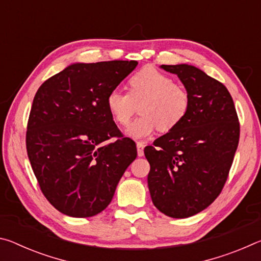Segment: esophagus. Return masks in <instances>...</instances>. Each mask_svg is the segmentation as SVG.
Here are the masks:
<instances>
[{
  "mask_svg": "<svg viewBox=\"0 0 261 261\" xmlns=\"http://www.w3.org/2000/svg\"><path fill=\"white\" fill-rule=\"evenodd\" d=\"M144 147H145L144 141H138V143H137V153H138V156L144 155Z\"/></svg>",
  "mask_w": 261,
  "mask_h": 261,
  "instance_id": "esophagus-1",
  "label": "esophagus"
}]
</instances>
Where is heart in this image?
I'll list each match as a JSON object with an SVG mask.
<instances>
[{
    "mask_svg": "<svg viewBox=\"0 0 261 261\" xmlns=\"http://www.w3.org/2000/svg\"><path fill=\"white\" fill-rule=\"evenodd\" d=\"M129 93L121 90L109 92L106 106L113 120L120 125L129 123L140 103L137 118L125 129L127 137L143 139L159 129L168 132L177 126L187 115L189 94L173 78L153 67H145L127 81Z\"/></svg>",
    "mask_w": 261,
    "mask_h": 261,
    "instance_id": "heart-1",
    "label": "heart"
}]
</instances>
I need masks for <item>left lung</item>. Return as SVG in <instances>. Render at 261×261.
<instances>
[{"mask_svg": "<svg viewBox=\"0 0 261 261\" xmlns=\"http://www.w3.org/2000/svg\"><path fill=\"white\" fill-rule=\"evenodd\" d=\"M189 94L183 121L144 149L154 206L184 219L204 211L222 191L240 140V122L222 83L189 64L161 65Z\"/></svg>", "mask_w": 261, "mask_h": 261, "instance_id": "8db88e82", "label": "left lung"}]
</instances>
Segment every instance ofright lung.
<instances>
[{
    "instance_id": "1",
    "label": "right lung",
    "mask_w": 261,
    "mask_h": 261,
    "mask_svg": "<svg viewBox=\"0 0 261 261\" xmlns=\"http://www.w3.org/2000/svg\"><path fill=\"white\" fill-rule=\"evenodd\" d=\"M137 61L73 63L42 84L31 108L26 149L43 196L57 211L90 218L112 201L137 158L106 106ZM116 138L110 143L108 140Z\"/></svg>"
}]
</instances>
